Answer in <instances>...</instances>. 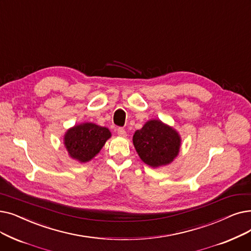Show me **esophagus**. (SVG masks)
<instances>
[{
    "label": "esophagus",
    "instance_id": "34e87169",
    "mask_svg": "<svg viewBox=\"0 0 251 251\" xmlns=\"http://www.w3.org/2000/svg\"><path fill=\"white\" fill-rule=\"evenodd\" d=\"M117 133H118L119 136H121V137H126L127 136V133L125 131V129H123V128H118L117 129Z\"/></svg>",
    "mask_w": 251,
    "mask_h": 251
}]
</instances>
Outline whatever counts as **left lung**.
Here are the masks:
<instances>
[{"mask_svg": "<svg viewBox=\"0 0 251 251\" xmlns=\"http://www.w3.org/2000/svg\"><path fill=\"white\" fill-rule=\"evenodd\" d=\"M132 140L141 161L152 168L169 165L178 156L181 146L177 130L159 119L149 120L134 132Z\"/></svg>", "mask_w": 251, "mask_h": 251, "instance_id": "left-lung-1", "label": "left lung"}]
</instances>
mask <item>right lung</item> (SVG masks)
I'll return each mask as SVG.
<instances>
[{
    "instance_id": "obj_1",
    "label": "right lung",
    "mask_w": 251,
    "mask_h": 251,
    "mask_svg": "<svg viewBox=\"0 0 251 251\" xmlns=\"http://www.w3.org/2000/svg\"><path fill=\"white\" fill-rule=\"evenodd\" d=\"M108 128L84 122L69 128L63 135V145L69 156L79 163L91 161L111 138Z\"/></svg>"
}]
</instances>
